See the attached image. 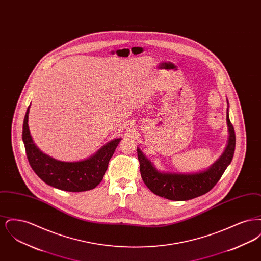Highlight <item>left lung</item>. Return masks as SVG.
<instances>
[{
	"label": "left lung",
	"instance_id": "1",
	"mask_svg": "<svg viewBox=\"0 0 261 261\" xmlns=\"http://www.w3.org/2000/svg\"><path fill=\"white\" fill-rule=\"evenodd\" d=\"M229 141L227 148L219 160L211 168L199 173H162L158 171L140 149H137L141 176L149 190L164 199L188 200L210 192L220 180L227 166L231 163L236 147V135L227 111Z\"/></svg>",
	"mask_w": 261,
	"mask_h": 261
}]
</instances>
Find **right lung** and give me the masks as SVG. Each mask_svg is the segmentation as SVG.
<instances>
[{
	"mask_svg": "<svg viewBox=\"0 0 261 261\" xmlns=\"http://www.w3.org/2000/svg\"><path fill=\"white\" fill-rule=\"evenodd\" d=\"M28 113L29 107L24 116L22 140L27 160L38 177L46 184L67 192H84L98 186L121 139L112 140L85 161L60 162L43 153L33 143L28 128Z\"/></svg>",
	"mask_w": 261,
	"mask_h": 261,
	"instance_id": "right-lung-1",
	"label": "right lung"
}]
</instances>
